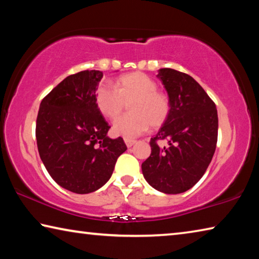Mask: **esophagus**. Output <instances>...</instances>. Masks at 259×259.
<instances>
[{
	"label": "esophagus",
	"instance_id": "esophagus-1",
	"mask_svg": "<svg viewBox=\"0 0 259 259\" xmlns=\"http://www.w3.org/2000/svg\"><path fill=\"white\" fill-rule=\"evenodd\" d=\"M124 143L125 145L128 147H131L133 145H135L136 144V140L135 139H129V138H124Z\"/></svg>",
	"mask_w": 259,
	"mask_h": 259
}]
</instances>
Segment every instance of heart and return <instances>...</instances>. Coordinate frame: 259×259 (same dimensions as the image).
<instances>
[{
	"label": "heart",
	"instance_id": "b5f03b06",
	"mask_svg": "<svg viewBox=\"0 0 259 259\" xmlns=\"http://www.w3.org/2000/svg\"><path fill=\"white\" fill-rule=\"evenodd\" d=\"M156 82L142 72L123 74L114 84L100 85L96 93V106L105 117L115 120L129 104L130 114L113 123V133L136 137L148 129L164 123L170 112L166 95L156 90Z\"/></svg>",
	"mask_w": 259,
	"mask_h": 259
}]
</instances>
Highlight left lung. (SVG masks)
I'll return each instance as SVG.
<instances>
[{"instance_id":"1","label":"left lung","mask_w":259,"mask_h":259,"mask_svg":"<svg viewBox=\"0 0 259 259\" xmlns=\"http://www.w3.org/2000/svg\"><path fill=\"white\" fill-rule=\"evenodd\" d=\"M169 96L170 112L151 138V155L143 162L146 182L165 194L186 192L198 183L216 150L218 115L216 105L194 78L172 68L156 75ZM166 139L168 145L158 144Z\"/></svg>"}]
</instances>
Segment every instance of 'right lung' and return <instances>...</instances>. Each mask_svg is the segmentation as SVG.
<instances>
[{"label": "right lung", "instance_id": "right-lung-1", "mask_svg": "<svg viewBox=\"0 0 259 259\" xmlns=\"http://www.w3.org/2000/svg\"><path fill=\"white\" fill-rule=\"evenodd\" d=\"M100 71H82L64 78L40 105L36 119L38 154L52 179L73 193L88 194L111 178L126 146L111 139V126L96 106Z\"/></svg>", "mask_w": 259, "mask_h": 259}]
</instances>
